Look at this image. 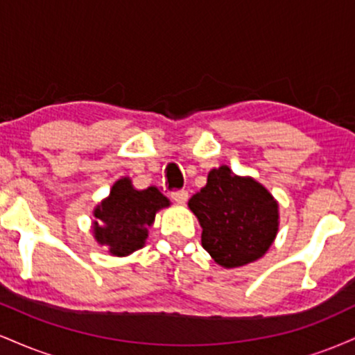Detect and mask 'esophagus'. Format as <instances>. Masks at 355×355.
Here are the masks:
<instances>
[{
	"mask_svg": "<svg viewBox=\"0 0 355 355\" xmlns=\"http://www.w3.org/2000/svg\"><path fill=\"white\" fill-rule=\"evenodd\" d=\"M172 198L177 203H185L187 200H189V191L187 190H177L173 191L172 193Z\"/></svg>",
	"mask_w": 355,
	"mask_h": 355,
	"instance_id": "34e87169",
	"label": "esophagus"
}]
</instances>
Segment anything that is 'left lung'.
Masks as SVG:
<instances>
[{"label":"left lung","instance_id":"1","mask_svg":"<svg viewBox=\"0 0 355 355\" xmlns=\"http://www.w3.org/2000/svg\"><path fill=\"white\" fill-rule=\"evenodd\" d=\"M189 207L202 227V247L225 268L263 257L279 230V203L270 191L227 165L211 170Z\"/></svg>","mask_w":355,"mask_h":355}]
</instances>
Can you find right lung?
Instances as JSON below:
<instances>
[{"label": "right lung", "mask_w": 355, "mask_h": 355, "mask_svg": "<svg viewBox=\"0 0 355 355\" xmlns=\"http://www.w3.org/2000/svg\"><path fill=\"white\" fill-rule=\"evenodd\" d=\"M168 205L170 200L157 187L137 190L128 177L120 178L95 209L93 234L96 242L108 247L112 255L132 254L145 245L155 214Z\"/></svg>", "instance_id": "add662e5"}]
</instances>
